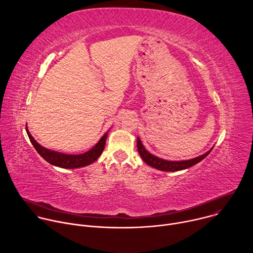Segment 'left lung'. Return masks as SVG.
Wrapping results in <instances>:
<instances>
[{
    "label": "left lung",
    "instance_id": "obj_1",
    "mask_svg": "<svg viewBox=\"0 0 253 253\" xmlns=\"http://www.w3.org/2000/svg\"><path fill=\"white\" fill-rule=\"evenodd\" d=\"M137 149H138V152L144 162L147 163L151 167H154V168L162 170V171H179V170L189 168V167L197 164L198 162H200L211 152V150H209L205 154H203L199 157H196L194 159H190V160L168 161V160L158 158V157L152 155L151 153H149L145 148H144V146L141 143V140L139 138H137Z\"/></svg>",
    "mask_w": 253,
    "mask_h": 253
}]
</instances>
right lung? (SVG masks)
Wrapping results in <instances>:
<instances>
[{"mask_svg": "<svg viewBox=\"0 0 253 253\" xmlns=\"http://www.w3.org/2000/svg\"><path fill=\"white\" fill-rule=\"evenodd\" d=\"M27 134L29 136V139L31 143L33 144L34 148L37 150V152L50 164L61 167V168H80L87 166L94 161H96L99 156L102 154L104 147H105V143H106V138L108 133H105L102 138L99 140V142L96 144V145L89 151L83 154L79 155H69V154H64V153H59L56 151H51L49 149L44 148L41 146L40 144L36 141L32 135L30 134L28 128L26 127Z\"/></svg>", "mask_w": 253, "mask_h": 253, "instance_id": "obj_1", "label": "right lung"}]
</instances>
